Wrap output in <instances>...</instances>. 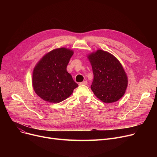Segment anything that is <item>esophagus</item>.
Returning <instances> with one entry per match:
<instances>
[{"label":"esophagus","mask_w":157,"mask_h":157,"mask_svg":"<svg viewBox=\"0 0 157 157\" xmlns=\"http://www.w3.org/2000/svg\"><path fill=\"white\" fill-rule=\"evenodd\" d=\"M87 84H88V82L86 81H84L83 82H81V83H79L80 85H86Z\"/></svg>","instance_id":"esophagus-1"}]
</instances>
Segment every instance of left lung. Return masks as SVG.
I'll return each instance as SVG.
<instances>
[{
  "mask_svg": "<svg viewBox=\"0 0 157 157\" xmlns=\"http://www.w3.org/2000/svg\"><path fill=\"white\" fill-rule=\"evenodd\" d=\"M88 58L94 73L91 89L95 95L105 103L118 101L128 85L127 74L119 60L101 49L88 55Z\"/></svg>",
  "mask_w": 157,
  "mask_h": 157,
  "instance_id": "8db88e82",
  "label": "left lung"
}]
</instances>
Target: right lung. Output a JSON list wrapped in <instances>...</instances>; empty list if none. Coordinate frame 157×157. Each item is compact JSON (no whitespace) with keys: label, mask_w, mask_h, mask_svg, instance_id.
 Here are the masks:
<instances>
[{"label":"right lung","mask_w":157,"mask_h":157,"mask_svg":"<svg viewBox=\"0 0 157 157\" xmlns=\"http://www.w3.org/2000/svg\"><path fill=\"white\" fill-rule=\"evenodd\" d=\"M73 53V51L65 48L55 49L36 64L33 71L32 85L36 94L44 101L60 102L78 86L67 71Z\"/></svg>","instance_id":"1"}]
</instances>
